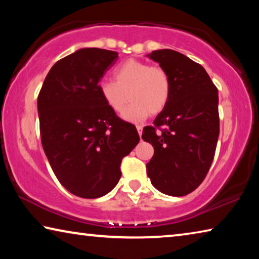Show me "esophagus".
I'll return each instance as SVG.
<instances>
[{
    "instance_id": "34e87169",
    "label": "esophagus",
    "mask_w": 259,
    "mask_h": 259,
    "mask_svg": "<svg viewBox=\"0 0 259 259\" xmlns=\"http://www.w3.org/2000/svg\"><path fill=\"white\" fill-rule=\"evenodd\" d=\"M137 131H138V135L142 136V134H143V126L142 125H137Z\"/></svg>"
}]
</instances>
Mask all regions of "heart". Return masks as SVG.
Instances as JSON below:
<instances>
[{
	"label": "heart",
	"mask_w": 259,
	"mask_h": 259,
	"mask_svg": "<svg viewBox=\"0 0 259 259\" xmlns=\"http://www.w3.org/2000/svg\"><path fill=\"white\" fill-rule=\"evenodd\" d=\"M113 80L99 84L102 98L109 109L121 114L133 100L123 117L130 122L145 120L157 114L170 97V78L164 68L142 60L128 59L114 68Z\"/></svg>",
	"instance_id": "b5f03b06"
}]
</instances>
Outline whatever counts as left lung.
I'll return each mask as SVG.
<instances>
[{"mask_svg":"<svg viewBox=\"0 0 259 259\" xmlns=\"http://www.w3.org/2000/svg\"><path fill=\"white\" fill-rule=\"evenodd\" d=\"M147 57L165 69L171 85L165 107L143 130L142 138L154 147L147 175L164 194L187 195L212 163L219 136L218 90L205 69L181 52L155 50Z\"/></svg>","mask_w":259,"mask_h":259,"instance_id":"8db88e82","label":"left lung"}]
</instances>
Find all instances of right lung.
<instances>
[{
    "label": "right lung",
    "mask_w": 259,
    "mask_h": 259,
    "mask_svg": "<svg viewBox=\"0 0 259 259\" xmlns=\"http://www.w3.org/2000/svg\"><path fill=\"white\" fill-rule=\"evenodd\" d=\"M116 51L84 48L57 61L37 97L43 150L57 179L72 194L100 198L121 178V162L139 143L136 126L102 98L99 81Z\"/></svg>",
    "instance_id": "1"
}]
</instances>
